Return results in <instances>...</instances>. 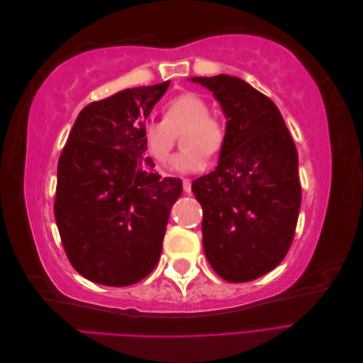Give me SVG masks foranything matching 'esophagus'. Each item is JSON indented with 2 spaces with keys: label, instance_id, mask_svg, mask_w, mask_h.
I'll return each instance as SVG.
<instances>
[{
  "label": "esophagus",
  "instance_id": "esophagus-1",
  "mask_svg": "<svg viewBox=\"0 0 363 363\" xmlns=\"http://www.w3.org/2000/svg\"><path fill=\"white\" fill-rule=\"evenodd\" d=\"M183 189H184V192H191L192 191V183H191V180L189 179H183Z\"/></svg>",
  "mask_w": 363,
  "mask_h": 363
}]
</instances>
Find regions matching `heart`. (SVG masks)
Masks as SVG:
<instances>
[{
  "mask_svg": "<svg viewBox=\"0 0 363 363\" xmlns=\"http://www.w3.org/2000/svg\"><path fill=\"white\" fill-rule=\"evenodd\" d=\"M211 106L196 92L172 96L162 108V121H147L142 127L148 156L157 164H164L175 140L180 136L182 151L172 159V168L180 172H196L204 168L206 157H213L225 144L224 121L208 112Z\"/></svg>",
  "mask_w": 363,
  "mask_h": 363,
  "instance_id": "heart-1",
  "label": "heart"
}]
</instances>
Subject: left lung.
Returning <instances> with one entry per match:
<instances>
[{
	"mask_svg": "<svg viewBox=\"0 0 363 363\" xmlns=\"http://www.w3.org/2000/svg\"><path fill=\"white\" fill-rule=\"evenodd\" d=\"M212 91L227 118L215 171L192 183L203 207V245L219 277H262L288 255L301 206L298 155L277 106L247 82L192 77Z\"/></svg>",
	"mask_w": 363,
	"mask_h": 363,
	"instance_id": "1",
	"label": "left lung"
}]
</instances>
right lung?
I'll use <instances>...</instances> for the list:
<instances>
[{
	"mask_svg": "<svg viewBox=\"0 0 363 363\" xmlns=\"http://www.w3.org/2000/svg\"><path fill=\"white\" fill-rule=\"evenodd\" d=\"M168 86L131 87L87 104L63 147L54 216L71 265L87 280L128 286L160 259L183 186L152 172L142 127Z\"/></svg>",
	"mask_w": 363,
	"mask_h": 363,
	"instance_id": "1",
	"label": "right lung"
}]
</instances>
